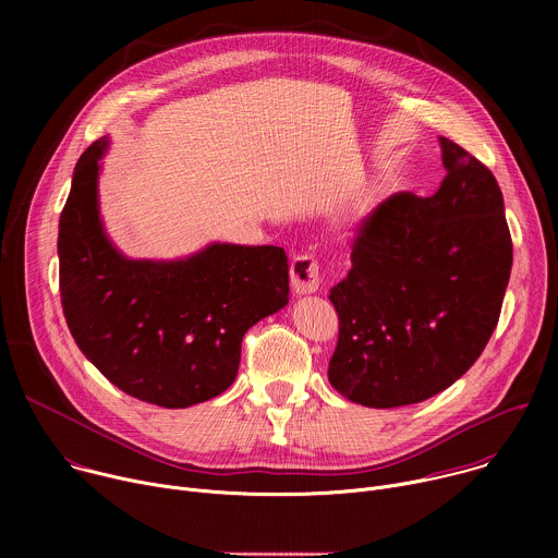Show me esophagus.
Returning a JSON list of instances; mask_svg holds the SVG:
<instances>
[{"label": "esophagus", "mask_w": 558, "mask_h": 558, "mask_svg": "<svg viewBox=\"0 0 558 558\" xmlns=\"http://www.w3.org/2000/svg\"><path fill=\"white\" fill-rule=\"evenodd\" d=\"M291 287L298 295H308L320 289V265L311 254H300L291 263Z\"/></svg>", "instance_id": "34e87169"}]
</instances>
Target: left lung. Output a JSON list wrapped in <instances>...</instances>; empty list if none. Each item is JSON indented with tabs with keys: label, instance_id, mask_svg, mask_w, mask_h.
Masks as SVG:
<instances>
[{
	"label": "left lung",
	"instance_id": "8db88e82",
	"mask_svg": "<svg viewBox=\"0 0 558 558\" xmlns=\"http://www.w3.org/2000/svg\"><path fill=\"white\" fill-rule=\"evenodd\" d=\"M446 177L428 198L400 192L362 225L331 289L340 338L329 381L347 400L397 409L454 384L486 349L512 269L493 172L439 136Z\"/></svg>",
	"mask_w": 558,
	"mask_h": 558
}]
</instances>
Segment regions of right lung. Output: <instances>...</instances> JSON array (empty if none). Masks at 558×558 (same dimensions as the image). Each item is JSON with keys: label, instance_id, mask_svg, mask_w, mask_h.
<instances>
[{"label": "right lung", "instance_id": "right-lung-1", "mask_svg": "<svg viewBox=\"0 0 558 558\" xmlns=\"http://www.w3.org/2000/svg\"><path fill=\"white\" fill-rule=\"evenodd\" d=\"M110 138L78 158L59 218V291L82 353L123 392L187 409L227 390L241 342L289 302V260L274 245L209 243L177 260L128 258L106 233L99 174Z\"/></svg>", "mask_w": 558, "mask_h": 558}]
</instances>
